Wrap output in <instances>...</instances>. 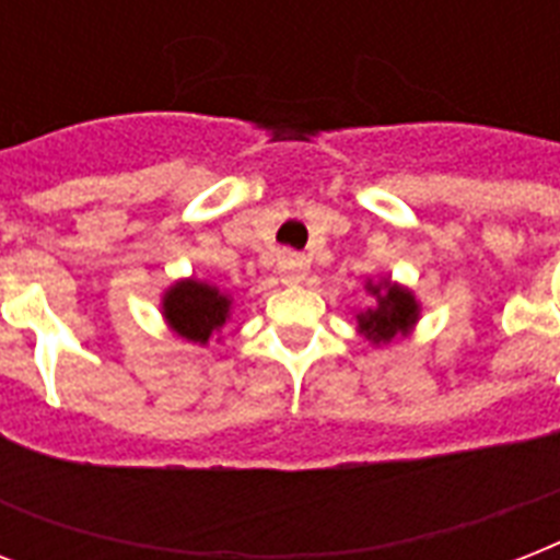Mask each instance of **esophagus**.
I'll return each mask as SVG.
<instances>
[{
	"label": "esophagus",
	"mask_w": 560,
	"mask_h": 560,
	"mask_svg": "<svg viewBox=\"0 0 560 560\" xmlns=\"http://www.w3.org/2000/svg\"><path fill=\"white\" fill-rule=\"evenodd\" d=\"M279 270L288 281H302L307 276V270H311V261H307V255L288 253L279 261Z\"/></svg>",
	"instance_id": "obj_1"
}]
</instances>
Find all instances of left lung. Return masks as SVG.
Masks as SVG:
<instances>
[{"label":"left lung","mask_w":560,"mask_h":560,"mask_svg":"<svg viewBox=\"0 0 560 560\" xmlns=\"http://www.w3.org/2000/svg\"><path fill=\"white\" fill-rule=\"evenodd\" d=\"M377 296V307H369L366 314L358 316L360 331L366 334L369 340L386 342L392 340L395 334L407 331L409 325L416 323L418 305L416 299L409 296L407 290L395 288L386 281V290L369 288Z\"/></svg>","instance_id":"left-lung-1"}]
</instances>
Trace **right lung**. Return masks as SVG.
Instances as JSON below:
<instances>
[{"label": "right lung", "instance_id": "obj_1", "mask_svg": "<svg viewBox=\"0 0 560 560\" xmlns=\"http://www.w3.org/2000/svg\"><path fill=\"white\" fill-rule=\"evenodd\" d=\"M232 302L218 288L200 281H179L165 296V316L171 328L191 342H206L229 319Z\"/></svg>", "mask_w": 560, "mask_h": 560}]
</instances>
